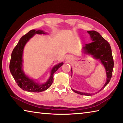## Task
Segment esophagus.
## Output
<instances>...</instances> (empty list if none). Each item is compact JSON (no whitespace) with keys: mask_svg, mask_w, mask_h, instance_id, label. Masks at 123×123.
Masks as SVG:
<instances>
[{"mask_svg":"<svg viewBox=\"0 0 123 123\" xmlns=\"http://www.w3.org/2000/svg\"><path fill=\"white\" fill-rule=\"evenodd\" d=\"M67 59H69V57H67Z\"/></svg>","mask_w":123,"mask_h":123,"instance_id":"34e87169","label":"esophagus"}]
</instances>
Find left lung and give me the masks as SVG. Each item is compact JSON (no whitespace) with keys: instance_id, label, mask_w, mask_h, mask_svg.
Returning a JSON list of instances; mask_svg holds the SVG:
<instances>
[{"instance_id":"obj_1","label":"left lung","mask_w":123,"mask_h":123,"mask_svg":"<svg viewBox=\"0 0 123 123\" xmlns=\"http://www.w3.org/2000/svg\"><path fill=\"white\" fill-rule=\"evenodd\" d=\"M87 32L90 35L92 42L85 44V46L82 47V52L84 54L92 55L94 59L99 60L105 68L107 76L106 81L104 86L99 90V91H100L109 84L112 77L114 62L111 48L109 43L104 39L99 32L94 30L87 31ZM71 70L72 74V68ZM72 90L74 92L81 95L87 96L92 95V94L90 93L75 91L73 89H72Z\"/></svg>"}]
</instances>
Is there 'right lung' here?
Here are the masks:
<instances>
[{
  "instance_id": "obj_1",
  "label": "right lung",
  "mask_w": 123,
  "mask_h": 123,
  "mask_svg": "<svg viewBox=\"0 0 123 123\" xmlns=\"http://www.w3.org/2000/svg\"><path fill=\"white\" fill-rule=\"evenodd\" d=\"M36 34H47L42 30H31L24 35L19 39L11 54L10 62V70L18 86L24 91L30 92H41L49 88L53 82L54 74L63 64L61 62L52 68L48 80L44 84L35 82L34 79L29 78L23 70V53L26 43Z\"/></svg>"
}]
</instances>
